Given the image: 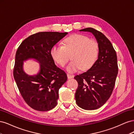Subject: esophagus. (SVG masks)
Segmentation results:
<instances>
[{"mask_svg":"<svg viewBox=\"0 0 134 134\" xmlns=\"http://www.w3.org/2000/svg\"><path fill=\"white\" fill-rule=\"evenodd\" d=\"M67 77L68 79H71V78H72L74 77V75H71L70 74H67Z\"/></svg>","mask_w":134,"mask_h":134,"instance_id":"obj_1","label":"esophagus"}]
</instances>
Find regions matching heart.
Returning a JSON list of instances; mask_svg holds the SVG:
<instances>
[{
	"label": "heart",
	"instance_id": "heart-1",
	"mask_svg": "<svg viewBox=\"0 0 134 134\" xmlns=\"http://www.w3.org/2000/svg\"><path fill=\"white\" fill-rule=\"evenodd\" d=\"M51 58L61 66L68 63L69 56L72 60L66 67L69 72H74L81 68L90 69L95 63L99 54L98 44L86 36L75 34L64 40L63 46L55 44L50 51Z\"/></svg>",
	"mask_w": 134,
	"mask_h": 134
}]
</instances>
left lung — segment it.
I'll return each mask as SVG.
<instances>
[{
  "mask_svg": "<svg viewBox=\"0 0 134 134\" xmlns=\"http://www.w3.org/2000/svg\"><path fill=\"white\" fill-rule=\"evenodd\" d=\"M79 31L91 32L98 44V59L88 70L74 77L78 83L75 96L77 105L86 110H94L102 106L112 94L118 73L117 55L102 32L93 28Z\"/></svg>",
  "mask_w": 134,
  "mask_h": 134,
  "instance_id": "1",
  "label": "left lung"
}]
</instances>
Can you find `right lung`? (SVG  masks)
Returning <instances> with one entry per match:
<instances>
[{
  "label": "right lung",
  "instance_id": "obj_1",
  "mask_svg": "<svg viewBox=\"0 0 134 134\" xmlns=\"http://www.w3.org/2000/svg\"><path fill=\"white\" fill-rule=\"evenodd\" d=\"M67 34L58 32L36 33L24 40L16 52L14 78L23 98L35 110L47 111L57 105L59 90L66 82L67 75L55 65L50 51ZM29 58L35 59L40 64V71L35 76L28 75L23 70V62Z\"/></svg>",
  "mask_w": 134,
  "mask_h": 134
}]
</instances>
